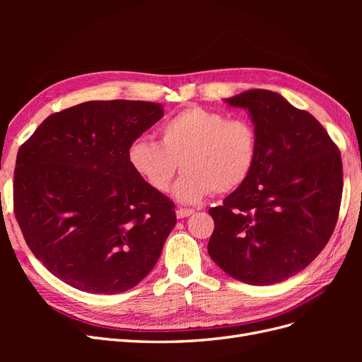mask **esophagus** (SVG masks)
<instances>
[{
    "mask_svg": "<svg viewBox=\"0 0 362 362\" xmlns=\"http://www.w3.org/2000/svg\"><path fill=\"white\" fill-rule=\"evenodd\" d=\"M194 213V210H192V208H178L177 210V217L178 218H184V217H189Z\"/></svg>",
    "mask_w": 362,
    "mask_h": 362,
    "instance_id": "34e87169",
    "label": "esophagus"
}]
</instances>
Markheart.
I'll list each match as a JSON object with an SVG mask.
<instances>
[{"mask_svg":"<svg viewBox=\"0 0 362 362\" xmlns=\"http://www.w3.org/2000/svg\"><path fill=\"white\" fill-rule=\"evenodd\" d=\"M158 139L160 145L134 140L128 161L151 189L161 193L169 190L181 163L184 175L175 185V198L184 204L240 187L258 158V133L249 119L199 105L169 116L158 128Z\"/></svg>","mask_w":362,"mask_h":362,"instance_id":"heart-1","label":"heart"}]
</instances>
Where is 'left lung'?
I'll return each mask as SVG.
<instances>
[{"label": "left lung", "mask_w": 362, "mask_h": 362, "mask_svg": "<svg viewBox=\"0 0 362 362\" xmlns=\"http://www.w3.org/2000/svg\"><path fill=\"white\" fill-rule=\"evenodd\" d=\"M225 103L249 112L258 158L249 178L208 210V254L237 281L270 286L310 266L329 242L343 194L341 156L319 120L276 92L254 89Z\"/></svg>", "instance_id": "1"}]
</instances>
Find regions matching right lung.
Wrapping results in <instances>:
<instances>
[{
	"label": "right lung",
	"instance_id": "add662e5",
	"mask_svg": "<svg viewBox=\"0 0 362 362\" xmlns=\"http://www.w3.org/2000/svg\"><path fill=\"white\" fill-rule=\"evenodd\" d=\"M163 117L161 104L89 101L48 116L19 148L13 208L35 257L87 293H122L154 269L177 223L128 149Z\"/></svg>",
	"mask_w": 362,
	"mask_h": 362
}]
</instances>
